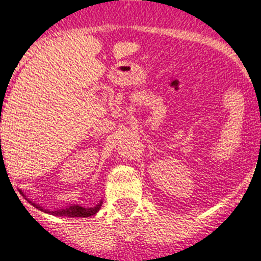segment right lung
Instances as JSON below:
<instances>
[{"label": "right lung", "mask_w": 261, "mask_h": 261, "mask_svg": "<svg viewBox=\"0 0 261 261\" xmlns=\"http://www.w3.org/2000/svg\"><path fill=\"white\" fill-rule=\"evenodd\" d=\"M101 204H103V202L100 201V204H97L96 206L94 207H83L79 206V205H71V206L61 207V209H56V211H49V209H44V207H41L40 205L33 202V205H35L37 209H40V211H44L45 213H50V215L55 216H65V217H90V216L96 215L97 211L100 209Z\"/></svg>", "instance_id": "obj_1"}]
</instances>
